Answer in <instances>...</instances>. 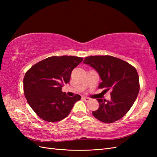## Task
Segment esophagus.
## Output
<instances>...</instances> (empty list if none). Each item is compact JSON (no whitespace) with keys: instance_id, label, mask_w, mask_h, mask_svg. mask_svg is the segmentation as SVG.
<instances>
[{"instance_id":"34e87169","label":"esophagus","mask_w":157,"mask_h":157,"mask_svg":"<svg viewBox=\"0 0 157 157\" xmlns=\"http://www.w3.org/2000/svg\"><path fill=\"white\" fill-rule=\"evenodd\" d=\"M82 99L84 101H88L89 100H90V98H87V97H83L82 98Z\"/></svg>"}]
</instances>
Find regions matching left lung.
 I'll use <instances>...</instances> for the list:
<instances>
[{"instance_id": "left-lung-1", "label": "left lung", "mask_w": 157, "mask_h": 157, "mask_svg": "<svg viewBox=\"0 0 157 157\" xmlns=\"http://www.w3.org/2000/svg\"><path fill=\"white\" fill-rule=\"evenodd\" d=\"M84 63L99 73L102 82L99 88L111 90L110 101L97 99L98 110L95 118L102 122L112 123L124 117L134 104L140 91L139 76L136 68L121 59L111 56H91Z\"/></svg>"}]
</instances>
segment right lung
Instances as JSON below:
<instances>
[{"label":"right lung","instance_id":"obj_1","mask_svg":"<svg viewBox=\"0 0 157 157\" xmlns=\"http://www.w3.org/2000/svg\"><path fill=\"white\" fill-rule=\"evenodd\" d=\"M82 58L52 56L33 65L23 78V92L30 107L42 120L58 122L67 117L80 95L69 97L61 87L69 82L73 69Z\"/></svg>","mask_w":157,"mask_h":157}]
</instances>
